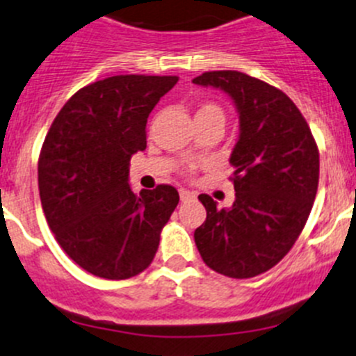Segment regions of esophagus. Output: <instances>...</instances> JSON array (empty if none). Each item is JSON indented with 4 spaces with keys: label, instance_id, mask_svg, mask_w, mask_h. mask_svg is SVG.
I'll return each instance as SVG.
<instances>
[{
    "label": "esophagus",
    "instance_id": "esophagus-1",
    "mask_svg": "<svg viewBox=\"0 0 356 356\" xmlns=\"http://www.w3.org/2000/svg\"><path fill=\"white\" fill-rule=\"evenodd\" d=\"M179 196H181V202H189V200L195 198L196 195L193 191H188V189H181V191H179Z\"/></svg>",
    "mask_w": 356,
    "mask_h": 356
}]
</instances>
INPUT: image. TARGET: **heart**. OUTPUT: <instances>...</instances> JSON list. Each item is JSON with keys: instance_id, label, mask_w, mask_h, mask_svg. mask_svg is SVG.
Wrapping results in <instances>:
<instances>
[{"instance_id": "b5f03b06", "label": "heart", "mask_w": 356, "mask_h": 356, "mask_svg": "<svg viewBox=\"0 0 356 356\" xmlns=\"http://www.w3.org/2000/svg\"><path fill=\"white\" fill-rule=\"evenodd\" d=\"M196 115H222V109L219 108V106L216 104H202L198 108V111H196Z\"/></svg>"}]
</instances>
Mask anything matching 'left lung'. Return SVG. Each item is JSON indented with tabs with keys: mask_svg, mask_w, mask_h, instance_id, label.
<instances>
[{
	"mask_svg": "<svg viewBox=\"0 0 356 356\" xmlns=\"http://www.w3.org/2000/svg\"><path fill=\"white\" fill-rule=\"evenodd\" d=\"M233 101L238 139L231 151L234 202L198 200L205 222L195 231L203 262L229 278H252L282 261L301 234L318 188V149L301 111L282 90L238 71L193 79Z\"/></svg>",
	"mask_w": 356,
	"mask_h": 356,
	"instance_id": "1",
	"label": "left lung"
}]
</instances>
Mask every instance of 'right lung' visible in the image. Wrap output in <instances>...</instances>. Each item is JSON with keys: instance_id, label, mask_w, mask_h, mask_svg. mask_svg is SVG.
Wrapping results in <instances>:
<instances>
[{"instance_id": "right-lung-1", "label": "right lung", "mask_w": 356, "mask_h": 356, "mask_svg": "<svg viewBox=\"0 0 356 356\" xmlns=\"http://www.w3.org/2000/svg\"><path fill=\"white\" fill-rule=\"evenodd\" d=\"M177 76H111L85 86L51 123L38 161L41 207L58 245L95 277L125 280L153 261L177 189L132 191L149 113Z\"/></svg>"}]
</instances>
